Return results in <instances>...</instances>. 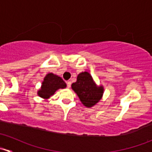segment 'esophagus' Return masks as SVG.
I'll return each instance as SVG.
<instances>
[{
    "instance_id": "34e87169",
    "label": "esophagus",
    "mask_w": 152,
    "mask_h": 152,
    "mask_svg": "<svg viewBox=\"0 0 152 152\" xmlns=\"http://www.w3.org/2000/svg\"><path fill=\"white\" fill-rule=\"evenodd\" d=\"M67 83V87H70V86H71V82H70V81H67V82H66Z\"/></svg>"
}]
</instances>
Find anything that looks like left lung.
I'll use <instances>...</instances> for the list:
<instances>
[{"label": "left lung", "instance_id": "obj_1", "mask_svg": "<svg viewBox=\"0 0 152 152\" xmlns=\"http://www.w3.org/2000/svg\"><path fill=\"white\" fill-rule=\"evenodd\" d=\"M71 87L87 107L96 105L102 99L104 93V87L97 86L91 75L86 71L78 75L77 80L72 84Z\"/></svg>", "mask_w": 152, "mask_h": 152}]
</instances>
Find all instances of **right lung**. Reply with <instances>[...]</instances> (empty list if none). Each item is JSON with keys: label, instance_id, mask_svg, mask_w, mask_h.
<instances>
[{"label": "right lung", "instance_id": "right-lung-1", "mask_svg": "<svg viewBox=\"0 0 152 152\" xmlns=\"http://www.w3.org/2000/svg\"><path fill=\"white\" fill-rule=\"evenodd\" d=\"M66 86V83L62 78L52 73H49L44 78L41 88L38 90L37 94L39 97L48 99L53 96L56 90L60 88H65Z\"/></svg>", "mask_w": 152, "mask_h": 152}]
</instances>
